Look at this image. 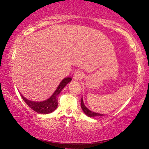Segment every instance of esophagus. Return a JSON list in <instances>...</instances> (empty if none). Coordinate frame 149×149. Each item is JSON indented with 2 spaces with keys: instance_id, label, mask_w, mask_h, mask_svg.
Instances as JSON below:
<instances>
[{
  "instance_id": "obj_1",
  "label": "esophagus",
  "mask_w": 149,
  "mask_h": 149,
  "mask_svg": "<svg viewBox=\"0 0 149 149\" xmlns=\"http://www.w3.org/2000/svg\"><path fill=\"white\" fill-rule=\"evenodd\" d=\"M83 77V73L80 70L76 71V72L74 73V75H73V79L76 81L80 80V79H82Z\"/></svg>"
}]
</instances>
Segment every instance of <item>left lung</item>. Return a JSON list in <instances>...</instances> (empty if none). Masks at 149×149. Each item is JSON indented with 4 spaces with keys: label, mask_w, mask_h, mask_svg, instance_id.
I'll use <instances>...</instances> for the list:
<instances>
[{
    "label": "left lung",
    "mask_w": 149,
    "mask_h": 149,
    "mask_svg": "<svg viewBox=\"0 0 149 149\" xmlns=\"http://www.w3.org/2000/svg\"><path fill=\"white\" fill-rule=\"evenodd\" d=\"M81 109H82L83 111L84 112V113L87 116H88L89 117H100V116H104V115L103 114H100L97 113H95V112H92L90 110H89L87 108L85 107L84 104V102H83V97H81Z\"/></svg>",
    "instance_id": "8db88e82"
}]
</instances>
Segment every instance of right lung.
Returning <instances> with one entry per match:
<instances>
[{
  "mask_svg": "<svg viewBox=\"0 0 149 149\" xmlns=\"http://www.w3.org/2000/svg\"><path fill=\"white\" fill-rule=\"evenodd\" d=\"M72 79L70 77H66L64 78L63 80L61 81L60 84H59L58 87H57L56 91L53 93L52 96L49 98L44 101L41 102H34L31 101L29 100L26 99L25 97H24L21 93V96L23 98L24 101L27 104L28 107H30V109L34 110V111L40 114H49L54 112L55 110L58 107V95L60 94L61 91L64 89V87L70 83Z\"/></svg>",
  "mask_w": 149,
  "mask_h": 149,
  "instance_id": "add662e5",
  "label": "right lung"
}]
</instances>
